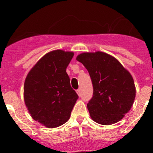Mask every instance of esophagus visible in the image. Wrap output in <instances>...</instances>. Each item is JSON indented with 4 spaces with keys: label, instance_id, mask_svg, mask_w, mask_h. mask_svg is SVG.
I'll return each instance as SVG.
<instances>
[{
    "label": "esophagus",
    "instance_id": "obj_1",
    "mask_svg": "<svg viewBox=\"0 0 153 153\" xmlns=\"http://www.w3.org/2000/svg\"><path fill=\"white\" fill-rule=\"evenodd\" d=\"M77 93H78V95H81V89H77Z\"/></svg>",
    "mask_w": 153,
    "mask_h": 153
}]
</instances>
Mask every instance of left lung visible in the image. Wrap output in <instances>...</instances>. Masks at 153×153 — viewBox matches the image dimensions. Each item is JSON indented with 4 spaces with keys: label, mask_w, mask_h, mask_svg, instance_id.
Listing matches in <instances>:
<instances>
[{
    "label": "left lung",
    "mask_w": 153,
    "mask_h": 153,
    "mask_svg": "<svg viewBox=\"0 0 153 153\" xmlns=\"http://www.w3.org/2000/svg\"><path fill=\"white\" fill-rule=\"evenodd\" d=\"M76 60L92 80L93 96L87 104L91 118L102 125L121 121L130 110L136 93L129 71L113 56L99 51L81 53Z\"/></svg>",
    "instance_id": "1"
}]
</instances>
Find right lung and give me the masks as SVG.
Here are the masks:
<instances>
[{"label": "right lung", "mask_w": 153, "mask_h": 153, "mask_svg": "<svg viewBox=\"0 0 153 153\" xmlns=\"http://www.w3.org/2000/svg\"><path fill=\"white\" fill-rule=\"evenodd\" d=\"M73 55L61 49L51 51L35 64L25 79L26 106L32 118L47 128L67 122L78 98L66 72Z\"/></svg>", "instance_id": "1"}]
</instances>
